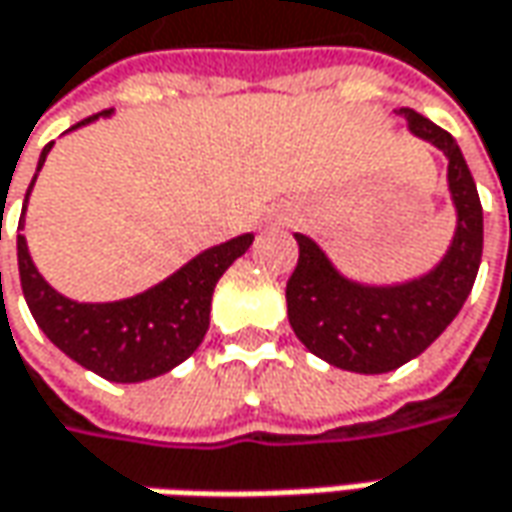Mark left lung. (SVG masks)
Wrapping results in <instances>:
<instances>
[{"label":"left lung","instance_id":"1","mask_svg":"<svg viewBox=\"0 0 512 512\" xmlns=\"http://www.w3.org/2000/svg\"><path fill=\"white\" fill-rule=\"evenodd\" d=\"M410 130L447 156V182L459 213L453 245L436 270L396 287L344 279L313 239L296 233L299 262L287 279V319L299 342L333 367L387 373L416 359L462 310L482 265L479 190L456 139L416 110L402 108Z\"/></svg>","mask_w":512,"mask_h":512}]
</instances>
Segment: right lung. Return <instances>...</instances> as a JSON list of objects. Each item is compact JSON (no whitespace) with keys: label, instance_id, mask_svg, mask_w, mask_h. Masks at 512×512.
Here are the masks:
<instances>
[{"label":"right lung","instance_id":"1","mask_svg":"<svg viewBox=\"0 0 512 512\" xmlns=\"http://www.w3.org/2000/svg\"><path fill=\"white\" fill-rule=\"evenodd\" d=\"M108 113L110 110L93 113L88 119L76 122L73 128L88 125ZM50 145L42 150L36 170H42L45 165ZM28 193H25V205H28ZM250 245H253L250 233L236 236L225 245L199 253L165 282H159L145 293L105 305H82L56 293L30 262L25 236L16 239V256H19V282L25 302L36 325L42 327V333L65 356L93 370L96 376L108 382L128 384L168 373L202 344L210 327L213 287Z\"/></svg>","mask_w":512,"mask_h":512}]
</instances>
